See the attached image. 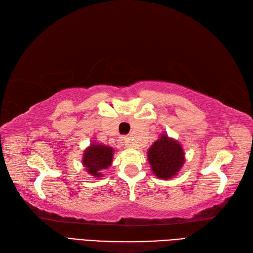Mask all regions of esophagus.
<instances>
[{
    "label": "esophagus",
    "instance_id": "esophagus-1",
    "mask_svg": "<svg viewBox=\"0 0 253 253\" xmlns=\"http://www.w3.org/2000/svg\"><path fill=\"white\" fill-rule=\"evenodd\" d=\"M121 143H122V145H125L126 148L131 147L130 143H128V138H127L126 136H122V137H121Z\"/></svg>",
    "mask_w": 253,
    "mask_h": 253
}]
</instances>
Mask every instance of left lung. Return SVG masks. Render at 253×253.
<instances>
[{"label": "left lung", "instance_id": "left-lung-1", "mask_svg": "<svg viewBox=\"0 0 253 253\" xmlns=\"http://www.w3.org/2000/svg\"><path fill=\"white\" fill-rule=\"evenodd\" d=\"M147 159L155 176L169 180L179 173L186 162V155L179 141L164 132L148 149Z\"/></svg>", "mask_w": 253, "mask_h": 253}]
</instances>
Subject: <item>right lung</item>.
<instances>
[{
  "label": "right lung",
  "instance_id": "1",
  "mask_svg": "<svg viewBox=\"0 0 253 253\" xmlns=\"http://www.w3.org/2000/svg\"><path fill=\"white\" fill-rule=\"evenodd\" d=\"M115 150L113 147L98 141H91L83 153L82 163L87 173L94 177L101 178L104 176L102 171L108 169L113 163Z\"/></svg>",
  "mask_w": 253,
  "mask_h": 253
}]
</instances>
